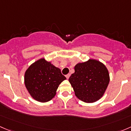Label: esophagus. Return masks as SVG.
<instances>
[{
  "instance_id": "34e87169",
  "label": "esophagus",
  "mask_w": 131,
  "mask_h": 131,
  "mask_svg": "<svg viewBox=\"0 0 131 131\" xmlns=\"http://www.w3.org/2000/svg\"><path fill=\"white\" fill-rule=\"evenodd\" d=\"M70 75H70V74H67V75H66V78H67V79H69V78Z\"/></svg>"
}]
</instances>
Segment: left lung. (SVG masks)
Listing matches in <instances>:
<instances>
[{
    "label": "left lung",
    "instance_id": "8db88e82",
    "mask_svg": "<svg viewBox=\"0 0 131 131\" xmlns=\"http://www.w3.org/2000/svg\"><path fill=\"white\" fill-rule=\"evenodd\" d=\"M69 81L75 95L85 103L99 100L105 92L110 82V75L106 66L96 59L78 63L74 67Z\"/></svg>",
    "mask_w": 131,
    "mask_h": 131
}]
</instances>
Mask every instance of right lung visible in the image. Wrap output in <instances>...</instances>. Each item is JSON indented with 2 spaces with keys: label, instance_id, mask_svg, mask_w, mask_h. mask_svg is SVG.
<instances>
[{
  "label": "right lung",
  "instance_id": "obj_1",
  "mask_svg": "<svg viewBox=\"0 0 131 131\" xmlns=\"http://www.w3.org/2000/svg\"><path fill=\"white\" fill-rule=\"evenodd\" d=\"M66 78L59 68L41 58L33 62L25 73V84L31 96L38 102H49L56 95L59 84Z\"/></svg>",
  "mask_w": 131,
  "mask_h": 131
}]
</instances>
